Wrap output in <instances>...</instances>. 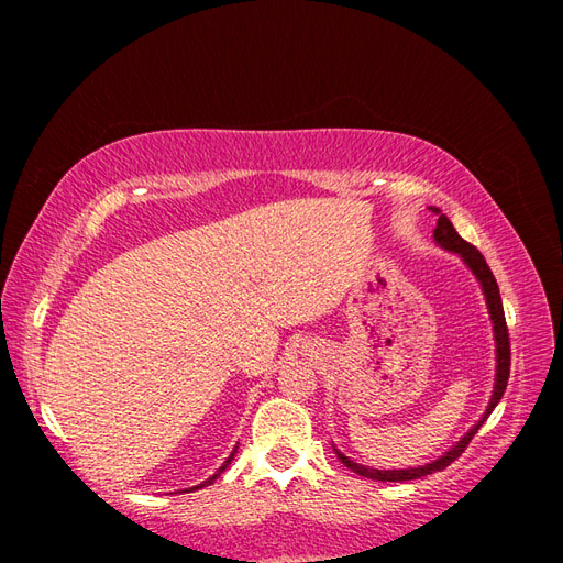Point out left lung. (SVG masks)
Instances as JSON below:
<instances>
[{"instance_id":"1","label":"left lung","mask_w":563,"mask_h":563,"mask_svg":"<svg viewBox=\"0 0 563 563\" xmlns=\"http://www.w3.org/2000/svg\"><path fill=\"white\" fill-rule=\"evenodd\" d=\"M434 242L441 249L457 253L460 258L465 261V265L472 269V275L476 277V282L482 284V291H484L486 305H488V314H490V321H493V335H496V362H498V366H496V385H493V395H490V401L486 406V413L482 416V420L476 422L474 428L463 439H460L451 451H446L444 455L437 457L434 463L420 465V467H408V470H376V467H366V465L354 463V460H350L345 453H340L333 446L340 463H343L347 470L356 472L360 476H366V479H376V482H411V479H420V476H428L432 472H441L444 467H449L457 455H463V451L467 449L472 437L479 432V428L486 422V418L493 413V408L498 406V401L505 395L507 378H509V333H507V323H505V312H503V300H500V291H498V282H496V277H493L490 267L486 265L484 255L455 232V228L451 225V220L444 213H439V218H437Z\"/></svg>"}]
</instances>
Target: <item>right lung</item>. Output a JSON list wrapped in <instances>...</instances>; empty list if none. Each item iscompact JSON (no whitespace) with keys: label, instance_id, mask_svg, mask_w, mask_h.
<instances>
[{"label":"right lung","instance_id":"1","mask_svg":"<svg viewBox=\"0 0 563 563\" xmlns=\"http://www.w3.org/2000/svg\"><path fill=\"white\" fill-rule=\"evenodd\" d=\"M234 453H236V446H234V451H232V453H230V457H228V460H225V463H223V467H218V472H216V474H213V476H209V479H207V482H201V484H199V486H195V488H190V490H197V488H203V486H209V484H213V482H216V479H218V476H220V474H223V472H225V467H228V465H230V463H232V460H234Z\"/></svg>","mask_w":563,"mask_h":563}]
</instances>
